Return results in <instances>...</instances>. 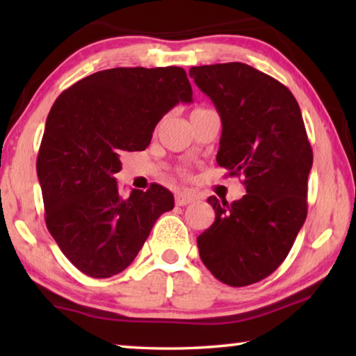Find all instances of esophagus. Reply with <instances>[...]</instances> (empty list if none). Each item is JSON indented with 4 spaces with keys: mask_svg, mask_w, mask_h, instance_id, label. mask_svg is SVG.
<instances>
[{
    "mask_svg": "<svg viewBox=\"0 0 356 356\" xmlns=\"http://www.w3.org/2000/svg\"><path fill=\"white\" fill-rule=\"evenodd\" d=\"M193 201H195V196H193L190 191L176 193V204H177V206H186V204H190Z\"/></svg>",
    "mask_w": 356,
    "mask_h": 356,
    "instance_id": "esophagus-1",
    "label": "esophagus"
}]
</instances>
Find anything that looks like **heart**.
<instances>
[{
  "mask_svg": "<svg viewBox=\"0 0 356 356\" xmlns=\"http://www.w3.org/2000/svg\"><path fill=\"white\" fill-rule=\"evenodd\" d=\"M197 110H204V108H196V110H193V111H197Z\"/></svg>",
  "mask_w": 356,
  "mask_h": 356,
  "instance_id": "obj_1",
  "label": "heart"
}]
</instances>
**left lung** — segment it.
<instances>
[{
  "instance_id": "left-lung-1",
  "label": "left lung",
  "mask_w": 356,
  "mask_h": 356,
  "mask_svg": "<svg viewBox=\"0 0 356 356\" xmlns=\"http://www.w3.org/2000/svg\"><path fill=\"white\" fill-rule=\"evenodd\" d=\"M190 76L220 113L216 161L245 176L246 195L209 197L215 221L197 237L216 280L243 287L267 278L287 257L308 215L312 149L300 106L284 84L243 63L191 67Z\"/></svg>"
}]
</instances>
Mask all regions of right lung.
<instances>
[{
    "mask_svg": "<svg viewBox=\"0 0 356 356\" xmlns=\"http://www.w3.org/2000/svg\"><path fill=\"white\" fill-rule=\"evenodd\" d=\"M182 67H116L72 84L48 113L38 155L45 222L84 275L110 278L134 262L174 196L159 184L124 200L119 156L144 150L159 120L193 100Z\"/></svg>",
    "mask_w": 356,
    "mask_h": 356,
    "instance_id": "obj_1",
    "label": "right lung"
}]
</instances>
